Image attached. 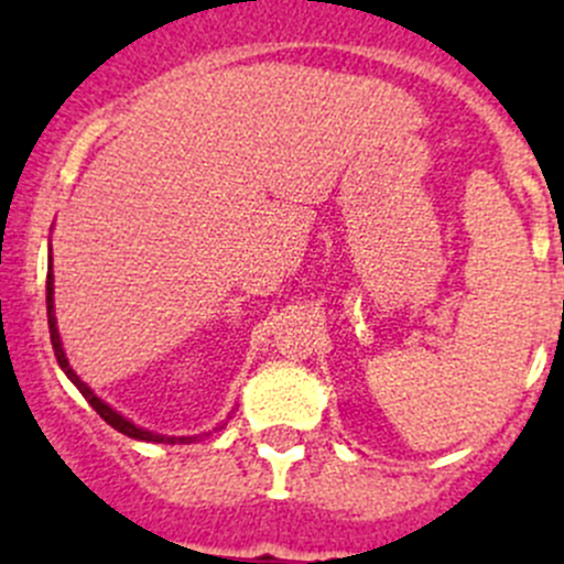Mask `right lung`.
Masks as SVG:
<instances>
[{
    "instance_id": "1",
    "label": "right lung",
    "mask_w": 564,
    "mask_h": 564,
    "mask_svg": "<svg viewBox=\"0 0 564 564\" xmlns=\"http://www.w3.org/2000/svg\"><path fill=\"white\" fill-rule=\"evenodd\" d=\"M45 308H48V333H51V346H54V355H56V362H59V368L65 371V377L70 379L73 384H76L78 392H82L84 398L89 401V406L95 409V412L100 414V417L106 420L111 429H117L119 434L130 436V440H139V442H166V445H174V442H185V445H191V442H196L198 436H166V434H152V431L141 429V425H135L133 420H128L124 414H119L117 409H111L104 398L95 395V390L89 388L87 382H82V377H78L76 371L70 368V362H67V355H65V346H62V338H59V327H56V316H54V272H51V250H48V278H45ZM226 423H220V429H224Z\"/></svg>"
}]
</instances>
